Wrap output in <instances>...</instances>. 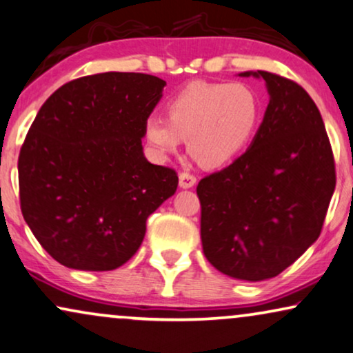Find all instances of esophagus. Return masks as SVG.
<instances>
[{
  "mask_svg": "<svg viewBox=\"0 0 353 353\" xmlns=\"http://www.w3.org/2000/svg\"><path fill=\"white\" fill-rule=\"evenodd\" d=\"M197 184V179H195V176H192L189 172H181L179 174V187L181 189H190V187H194Z\"/></svg>",
  "mask_w": 353,
  "mask_h": 353,
  "instance_id": "1",
  "label": "esophagus"
}]
</instances>
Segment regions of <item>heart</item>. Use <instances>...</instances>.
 I'll return each instance as SVG.
<instances>
[{
  "mask_svg": "<svg viewBox=\"0 0 353 353\" xmlns=\"http://www.w3.org/2000/svg\"><path fill=\"white\" fill-rule=\"evenodd\" d=\"M168 119L148 115L143 137L156 159H168L187 140L200 166L220 169L244 153L256 133L261 104L241 83L195 81L168 101Z\"/></svg>",
  "mask_w": 353,
  "mask_h": 353,
  "instance_id": "obj_1",
  "label": "heart"
}]
</instances>
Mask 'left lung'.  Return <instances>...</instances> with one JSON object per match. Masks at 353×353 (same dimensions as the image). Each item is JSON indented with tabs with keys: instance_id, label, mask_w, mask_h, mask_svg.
I'll use <instances>...</instances> for the list:
<instances>
[{
	"instance_id": "obj_1",
	"label": "left lung",
	"mask_w": 353,
	"mask_h": 353,
	"mask_svg": "<svg viewBox=\"0 0 353 353\" xmlns=\"http://www.w3.org/2000/svg\"><path fill=\"white\" fill-rule=\"evenodd\" d=\"M261 127L233 164L203 177V254L221 274L262 282L290 267L316 239L336 189V166L323 117L300 84L269 71Z\"/></svg>"
}]
</instances>
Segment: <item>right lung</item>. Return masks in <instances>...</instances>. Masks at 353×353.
<instances>
[{
  "label": "right lung",
  "mask_w": 353,
  "mask_h": 353,
  "mask_svg": "<svg viewBox=\"0 0 353 353\" xmlns=\"http://www.w3.org/2000/svg\"><path fill=\"white\" fill-rule=\"evenodd\" d=\"M164 86L151 74L109 71L63 84L40 107L17 161L21 210L61 265H123L148 216L176 192V171L151 164L141 146Z\"/></svg>",
  "instance_id": "add662e5"
}]
</instances>
